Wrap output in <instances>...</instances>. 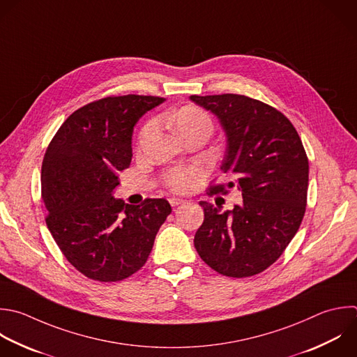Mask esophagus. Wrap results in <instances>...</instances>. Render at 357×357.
I'll use <instances>...</instances> for the list:
<instances>
[{
	"instance_id": "1",
	"label": "esophagus",
	"mask_w": 357,
	"mask_h": 357,
	"mask_svg": "<svg viewBox=\"0 0 357 357\" xmlns=\"http://www.w3.org/2000/svg\"><path fill=\"white\" fill-rule=\"evenodd\" d=\"M169 202H170V205H172V206H177V205L183 204V202H184V199H181V198H170V199H169Z\"/></svg>"
}]
</instances>
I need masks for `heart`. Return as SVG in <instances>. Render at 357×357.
Masks as SVG:
<instances>
[{
	"label": "heart",
	"mask_w": 357,
	"mask_h": 357,
	"mask_svg": "<svg viewBox=\"0 0 357 357\" xmlns=\"http://www.w3.org/2000/svg\"><path fill=\"white\" fill-rule=\"evenodd\" d=\"M169 120L177 127L178 132L185 138L187 135L198 131L212 132L213 124L208 113L195 107V106H184L178 109L174 114L169 117ZM155 128L153 121H148L144 124L138 134V146L144 145L146 138ZM201 174V169L197 166H176L170 167L165 172L163 181L165 184L174 192H187L192 188L195 178Z\"/></svg>",
	"instance_id": "1"
}]
</instances>
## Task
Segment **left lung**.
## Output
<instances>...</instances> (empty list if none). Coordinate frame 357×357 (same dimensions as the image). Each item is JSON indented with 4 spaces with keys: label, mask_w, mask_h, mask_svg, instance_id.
<instances>
[{
    "label": "left lung",
    "mask_w": 357,
    "mask_h": 357,
    "mask_svg": "<svg viewBox=\"0 0 357 357\" xmlns=\"http://www.w3.org/2000/svg\"><path fill=\"white\" fill-rule=\"evenodd\" d=\"M218 116L227 137L222 163L229 183L208 195L236 187L243 204L222 212L206 201L194 245L205 264L230 278L269 268L286 250L307 205L308 159L290 120L275 107L244 95L190 96Z\"/></svg>",
    "instance_id": "obj_1"
}]
</instances>
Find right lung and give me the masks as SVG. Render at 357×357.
<instances>
[{"instance_id": "right-lung-1", "label": "right lung", "mask_w": 357, "mask_h": 357, "mask_svg": "<svg viewBox=\"0 0 357 357\" xmlns=\"http://www.w3.org/2000/svg\"><path fill=\"white\" fill-rule=\"evenodd\" d=\"M163 98L107 96L75 110L42 163L46 225L68 262L89 279L119 282L141 269L172 212L165 198L126 205L112 197L130 167L137 121Z\"/></svg>"}]
</instances>
